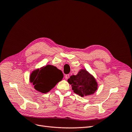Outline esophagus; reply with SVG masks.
Wrapping results in <instances>:
<instances>
[{
	"label": "esophagus",
	"instance_id": "esophagus-1",
	"mask_svg": "<svg viewBox=\"0 0 132 132\" xmlns=\"http://www.w3.org/2000/svg\"><path fill=\"white\" fill-rule=\"evenodd\" d=\"M69 78V74H67L65 75V78L66 80H67Z\"/></svg>",
	"mask_w": 132,
	"mask_h": 132
}]
</instances>
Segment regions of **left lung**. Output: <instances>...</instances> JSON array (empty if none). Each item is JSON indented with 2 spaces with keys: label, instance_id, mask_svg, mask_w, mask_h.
Wrapping results in <instances>:
<instances>
[{
  "label": "left lung",
  "instance_id": "1",
  "mask_svg": "<svg viewBox=\"0 0 132 132\" xmlns=\"http://www.w3.org/2000/svg\"><path fill=\"white\" fill-rule=\"evenodd\" d=\"M74 93L81 97L94 94L97 90L98 84L94 76L85 69L79 70L76 75L68 79Z\"/></svg>",
  "mask_w": 132,
  "mask_h": 132
}]
</instances>
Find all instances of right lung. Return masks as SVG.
<instances>
[{
	"label": "right lung",
	"instance_id": "obj_1",
	"mask_svg": "<svg viewBox=\"0 0 132 132\" xmlns=\"http://www.w3.org/2000/svg\"><path fill=\"white\" fill-rule=\"evenodd\" d=\"M63 77L61 70L49 64L33 70L30 75V82L36 90L46 94L61 81Z\"/></svg>",
	"mask_w": 132,
	"mask_h": 132
}]
</instances>
